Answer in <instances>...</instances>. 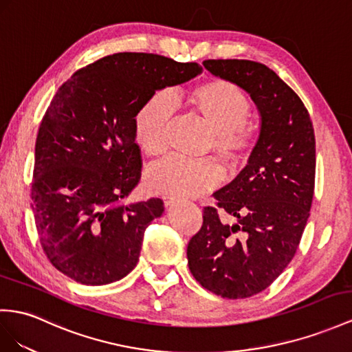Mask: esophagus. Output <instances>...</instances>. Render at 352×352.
I'll use <instances>...</instances> for the list:
<instances>
[{"instance_id":"1","label":"esophagus","mask_w":352,"mask_h":352,"mask_svg":"<svg viewBox=\"0 0 352 352\" xmlns=\"http://www.w3.org/2000/svg\"><path fill=\"white\" fill-rule=\"evenodd\" d=\"M177 202H178V199L175 196H165L164 197V204H165L166 208H170V206H174Z\"/></svg>"}]
</instances>
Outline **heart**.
I'll list each match as a JSON object with an SVG mask.
<instances>
[{
  "label": "heart",
  "instance_id": "b5f03b06",
  "mask_svg": "<svg viewBox=\"0 0 352 352\" xmlns=\"http://www.w3.org/2000/svg\"><path fill=\"white\" fill-rule=\"evenodd\" d=\"M187 105L212 129L208 147L220 157L224 169L233 173L254 144V131L247 124L251 102L228 80L212 78L192 87L186 95H153L133 120L135 141L148 157L164 156L168 148V124L174 107ZM223 170L211 159L186 160L170 157L151 168L146 183L150 190L174 196H197L211 190Z\"/></svg>",
  "mask_w": 352,
  "mask_h": 352
}]
</instances>
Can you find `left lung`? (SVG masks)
Here are the masks:
<instances>
[{
  "mask_svg": "<svg viewBox=\"0 0 352 352\" xmlns=\"http://www.w3.org/2000/svg\"><path fill=\"white\" fill-rule=\"evenodd\" d=\"M204 67L251 96L260 132L247 166L214 193L217 208H204L188 269L214 294L244 299L272 284L299 247L314 196L315 135L302 99L266 65L208 59ZM219 209L236 221L221 222Z\"/></svg>",
  "mask_w": 352,
  "mask_h": 352,
  "instance_id": "8db88e82",
  "label": "left lung"
}]
</instances>
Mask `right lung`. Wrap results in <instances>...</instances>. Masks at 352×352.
I'll use <instances>...</instances> for the list:
<instances>
[{"label": "right lung", "instance_id": "obj_1", "mask_svg": "<svg viewBox=\"0 0 352 352\" xmlns=\"http://www.w3.org/2000/svg\"><path fill=\"white\" fill-rule=\"evenodd\" d=\"M201 73L196 62L124 52L78 69L58 89L35 142L31 208L59 272L104 285L137 266L144 232L165 208L159 197L123 204L141 173L135 116L157 90Z\"/></svg>", "mask_w": 352, "mask_h": 352}]
</instances>
